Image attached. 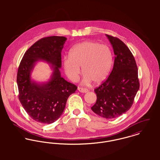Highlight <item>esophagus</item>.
Here are the masks:
<instances>
[{
  "mask_svg": "<svg viewBox=\"0 0 160 160\" xmlns=\"http://www.w3.org/2000/svg\"><path fill=\"white\" fill-rule=\"evenodd\" d=\"M78 91L79 92H82V93H86V92H88V89H84V88H78Z\"/></svg>",
  "mask_w": 160,
  "mask_h": 160,
  "instance_id": "1",
  "label": "esophagus"
}]
</instances>
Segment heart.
I'll return each instance as SVG.
<instances>
[{"mask_svg": "<svg viewBox=\"0 0 160 160\" xmlns=\"http://www.w3.org/2000/svg\"><path fill=\"white\" fill-rule=\"evenodd\" d=\"M112 63V52L108 46L86 41L73 47L69 57L65 58L63 65L71 80L76 81L78 78L82 67L84 82L92 81L95 84H99L108 76Z\"/></svg>", "mask_w": 160, "mask_h": 160, "instance_id": "obj_1", "label": "heart"}]
</instances>
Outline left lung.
<instances>
[{"label": "left lung", "instance_id": "8db88e82", "mask_svg": "<svg viewBox=\"0 0 160 160\" xmlns=\"http://www.w3.org/2000/svg\"><path fill=\"white\" fill-rule=\"evenodd\" d=\"M113 48V68L108 78L94 89L97 101L92 110L100 116L113 119L132 107L139 89L137 64L129 48L119 39L106 34Z\"/></svg>", "mask_w": 160, "mask_h": 160}]
</instances>
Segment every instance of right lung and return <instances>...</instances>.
<instances>
[{
  "mask_svg": "<svg viewBox=\"0 0 160 160\" xmlns=\"http://www.w3.org/2000/svg\"><path fill=\"white\" fill-rule=\"evenodd\" d=\"M67 39L63 36L42 38L31 46L23 55L20 63L17 82L18 98L24 109L34 121L51 124L63 113L69 96L78 87L61 77V52ZM39 59L53 66L51 79L40 85L30 80V71Z\"/></svg>",
  "mask_w": 160,
  "mask_h": 160,
  "instance_id": "right-lung-1",
  "label": "right lung"
}]
</instances>
